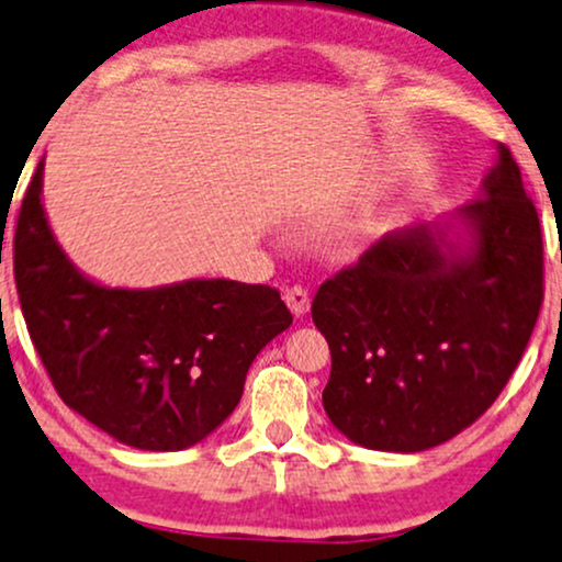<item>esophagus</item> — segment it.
<instances>
[{"mask_svg":"<svg viewBox=\"0 0 562 562\" xmlns=\"http://www.w3.org/2000/svg\"><path fill=\"white\" fill-rule=\"evenodd\" d=\"M285 303H288V308L293 311V316H305L308 314V308H311V297H308V290H303V288H288L285 290Z\"/></svg>","mask_w":562,"mask_h":562,"instance_id":"1","label":"esophagus"}]
</instances>
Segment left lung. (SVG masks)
I'll list each match as a JSON object with an SVG mask.
<instances>
[{
  "mask_svg": "<svg viewBox=\"0 0 562 562\" xmlns=\"http://www.w3.org/2000/svg\"><path fill=\"white\" fill-rule=\"evenodd\" d=\"M480 194L386 233L326 280L311 316L331 352L324 409L373 451L446 443L485 415L542 305V231L506 145Z\"/></svg>",
  "mask_w": 562,
  "mask_h": 562,
  "instance_id": "left-lung-1",
  "label": "left lung"
}]
</instances>
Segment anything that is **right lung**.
I'll return each mask as SVG.
<instances>
[{"instance_id": "obj_1", "label": "right lung", "mask_w": 562, "mask_h": 562, "mask_svg": "<svg viewBox=\"0 0 562 562\" xmlns=\"http://www.w3.org/2000/svg\"><path fill=\"white\" fill-rule=\"evenodd\" d=\"M15 282L54 389L139 451H181L238 407L254 358L293 324L269 285L183 280L109 288L64 254L44 210V160L15 228Z\"/></svg>"}]
</instances>
